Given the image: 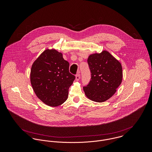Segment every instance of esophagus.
Here are the masks:
<instances>
[{
    "label": "esophagus",
    "instance_id": "1",
    "mask_svg": "<svg viewBox=\"0 0 152 152\" xmlns=\"http://www.w3.org/2000/svg\"><path fill=\"white\" fill-rule=\"evenodd\" d=\"M80 74H78L76 75V77H75V80L76 81H79L80 79Z\"/></svg>",
    "mask_w": 152,
    "mask_h": 152
}]
</instances>
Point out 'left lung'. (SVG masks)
<instances>
[{
  "instance_id": "left-lung-1",
  "label": "left lung",
  "mask_w": 152,
  "mask_h": 152,
  "mask_svg": "<svg viewBox=\"0 0 152 152\" xmlns=\"http://www.w3.org/2000/svg\"><path fill=\"white\" fill-rule=\"evenodd\" d=\"M87 62L91 80L83 87L85 94L92 101L104 102L115 93L122 83V65L106 51L90 55Z\"/></svg>"
}]
</instances>
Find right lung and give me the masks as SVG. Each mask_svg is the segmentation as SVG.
I'll return each mask as SVG.
<instances>
[{
  "label": "right lung",
  "instance_id": "right-lung-1",
  "mask_svg": "<svg viewBox=\"0 0 152 152\" xmlns=\"http://www.w3.org/2000/svg\"><path fill=\"white\" fill-rule=\"evenodd\" d=\"M69 63L61 53L46 50L33 64L30 81L37 96L50 107L63 104L75 78L69 72Z\"/></svg>",
  "mask_w": 152,
  "mask_h": 152
}]
</instances>
